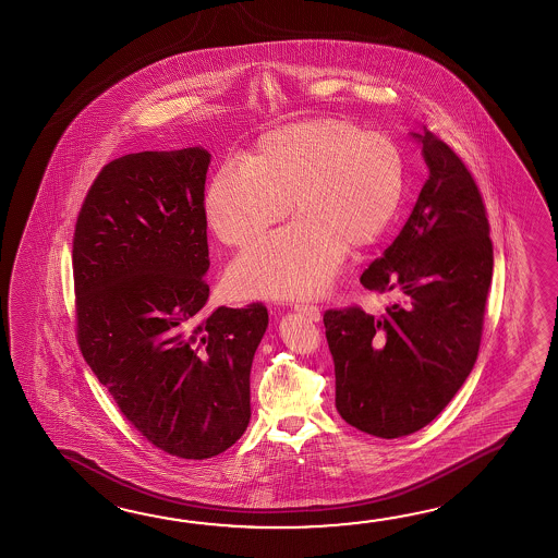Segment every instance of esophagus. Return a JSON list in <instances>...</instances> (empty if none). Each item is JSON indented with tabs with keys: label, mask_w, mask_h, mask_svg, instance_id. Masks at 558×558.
Returning a JSON list of instances; mask_svg holds the SVG:
<instances>
[{
	"label": "esophagus",
	"mask_w": 558,
	"mask_h": 558,
	"mask_svg": "<svg viewBox=\"0 0 558 558\" xmlns=\"http://www.w3.org/2000/svg\"><path fill=\"white\" fill-rule=\"evenodd\" d=\"M294 310H298V312H302L306 318H310V320H314V323H318L320 320V308L318 306H314V304H294Z\"/></svg>",
	"instance_id": "obj_1"
}]
</instances>
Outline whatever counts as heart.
Returning a JSON list of instances; mask_svg holds the SVG:
<instances>
[{"instance_id":"obj_1","label":"heart","mask_w":558,"mask_h":558,"mask_svg":"<svg viewBox=\"0 0 558 558\" xmlns=\"http://www.w3.org/2000/svg\"><path fill=\"white\" fill-rule=\"evenodd\" d=\"M404 196L397 142L348 120L282 125L256 142L244 166L223 163L206 187L214 234L232 248L250 244L288 211L296 220L235 258V294L302 298L332 282L344 252L374 244Z\"/></svg>"}]
</instances>
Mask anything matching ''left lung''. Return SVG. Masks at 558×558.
Wrapping results in <instances>:
<instances>
[{"label":"left lung","mask_w":558,"mask_h":558,"mask_svg":"<svg viewBox=\"0 0 558 558\" xmlns=\"http://www.w3.org/2000/svg\"><path fill=\"white\" fill-rule=\"evenodd\" d=\"M416 137L430 175L397 240L360 278L400 300L378 318L359 304L324 312L336 409L378 438L421 430L464 385L478 356L495 264L471 170L430 130Z\"/></svg>","instance_id":"1"}]
</instances>
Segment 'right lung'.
<instances>
[{
	"label": "right lung",
	"mask_w": 558,
	"mask_h": 558,
	"mask_svg": "<svg viewBox=\"0 0 558 558\" xmlns=\"http://www.w3.org/2000/svg\"><path fill=\"white\" fill-rule=\"evenodd\" d=\"M202 148L108 161L74 232L75 338L125 421L178 459H211L250 422L262 302L206 308Z\"/></svg>",
	"instance_id": "1"
}]
</instances>
